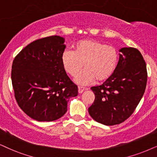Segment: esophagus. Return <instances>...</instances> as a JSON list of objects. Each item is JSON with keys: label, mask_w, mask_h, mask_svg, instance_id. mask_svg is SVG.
<instances>
[{"label": "esophagus", "mask_w": 157, "mask_h": 157, "mask_svg": "<svg viewBox=\"0 0 157 157\" xmlns=\"http://www.w3.org/2000/svg\"><path fill=\"white\" fill-rule=\"evenodd\" d=\"M85 90H86V89H85V88H84V87H82V86H79L78 87L79 93H82Z\"/></svg>", "instance_id": "34e87169"}]
</instances>
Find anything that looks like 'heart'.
Listing matches in <instances>:
<instances>
[{"instance_id":"obj_1","label":"heart","mask_w":157,"mask_h":157,"mask_svg":"<svg viewBox=\"0 0 157 157\" xmlns=\"http://www.w3.org/2000/svg\"><path fill=\"white\" fill-rule=\"evenodd\" d=\"M61 64L67 75L74 77L80 85L90 84L97 80H108L116 70L119 62V52L112 45H107L93 39L81 40L75 43L74 51L66 49L61 57Z\"/></svg>"}]
</instances>
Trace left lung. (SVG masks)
I'll return each instance as SVG.
<instances>
[{
	"mask_svg": "<svg viewBox=\"0 0 157 157\" xmlns=\"http://www.w3.org/2000/svg\"><path fill=\"white\" fill-rule=\"evenodd\" d=\"M117 67L101 85L92 87L95 101L88 108L93 120L105 125H114L131 115L144 96L147 71L138 49L122 48Z\"/></svg>",
	"mask_w": 157,
	"mask_h": 157,
	"instance_id": "1",
	"label": "left lung"
}]
</instances>
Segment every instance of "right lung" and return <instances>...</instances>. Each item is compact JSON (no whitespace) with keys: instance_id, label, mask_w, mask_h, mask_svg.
<instances>
[{"instance_id":"right-lung-1","label":"right lung","mask_w":157,"mask_h":157,"mask_svg":"<svg viewBox=\"0 0 157 157\" xmlns=\"http://www.w3.org/2000/svg\"><path fill=\"white\" fill-rule=\"evenodd\" d=\"M64 43V37L57 35L37 40L13 61L11 81L17 104L39 122L61 118L67 112L69 99L78 94L77 86L61 64Z\"/></svg>"}]
</instances>
